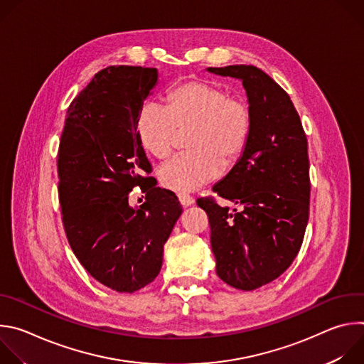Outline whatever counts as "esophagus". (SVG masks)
<instances>
[{"label":"esophagus","mask_w":364,"mask_h":364,"mask_svg":"<svg viewBox=\"0 0 364 364\" xmlns=\"http://www.w3.org/2000/svg\"><path fill=\"white\" fill-rule=\"evenodd\" d=\"M178 201H180V204H181L183 207H188V205H191V204L194 203L193 197H190L188 194H184V193H180V194H178Z\"/></svg>","instance_id":"1"}]
</instances>
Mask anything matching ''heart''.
Instances as JSON below:
<instances>
[{"label": "heart", "mask_w": 364, "mask_h": 364, "mask_svg": "<svg viewBox=\"0 0 364 364\" xmlns=\"http://www.w3.org/2000/svg\"><path fill=\"white\" fill-rule=\"evenodd\" d=\"M167 100V108L155 102L141 108L136 136L149 155L163 160L173 152L178 132H191L187 144L191 154L164 163L159 180L174 191H194L242 159L250 136V109L243 99L203 80L177 85Z\"/></svg>", "instance_id": "obj_1"}]
</instances>
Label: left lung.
<instances>
[{
  "instance_id": "left-lung-1",
  "label": "left lung",
  "mask_w": 364,
  "mask_h": 364,
  "mask_svg": "<svg viewBox=\"0 0 364 364\" xmlns=\"http://www.w3.org/2000/svg\"><path fill=\"white\" fill-rule=\"evenodd\" d=\"M207 72L239 79L252 128L242 159L213 191L233 201L197 200L209 216L216 274L252 291L284 274L302 245L309 215L308 142L289 95L264 70L235 65Z\"/></svg>"
}]
</instances>
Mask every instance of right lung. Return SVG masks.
I'll return each mask as SVG.
<instances>
[{
  "label": "right lung",
  "mask_w": 364,
  "mask_h": 364,
  "mask_svg": "<svg viewBox=\"0 0 364 364\" xmlns=\"http://www.w3.org/2000/svg\"><path fill=\"white\" fill-rule=\"evenodd\" d=\"M159 70L111 66L97 72L68 109L59 146V198L70 247L102 285L132 294L161 271L163 252L183 213L174 193L152 186L136 136L144 100ZM135 185L147 201L127 203Z\"/></svg>",
  "instance_id": "1"
}]
</instances>
